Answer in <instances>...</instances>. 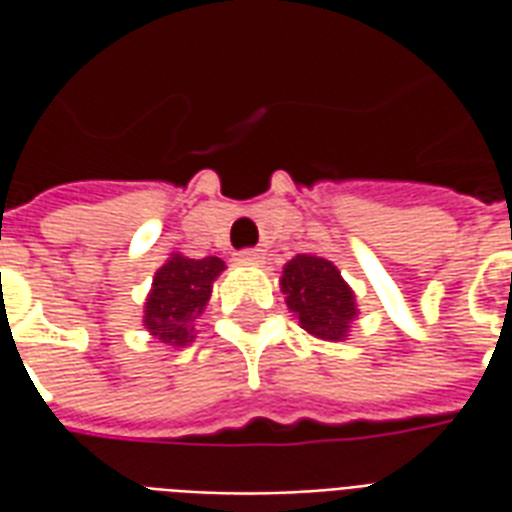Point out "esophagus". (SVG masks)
Segmentation results:
<instances>
[{
  "mask_svg": "<svg viewBox=\"0 0 512 512\" xmlns=\"http://www.w3.org/2000/svg\"><path fill=\"white\" fill-rule=\"evenodd\" d=\"M263 255H266V252H263L260 246H252V249H241V252H238V257H241L244 263H260Z\"/></svg>",
  "mask_w": 512,
  "mask_h": 512,
  "instance_id": "esophagus-1",
  "label": "esophagus"
}]
</instances>
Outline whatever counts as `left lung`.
I'll use <instances>...</instances> for the list:
<instances>
[{
	"label": "left lung",
	"instance_id": "8db88e82",
	"mask_svg": "<svg viewBox=\"0 0 512 512\" xmlns=\"http://www.w3.org/2000/svg\"><path fill=\"white\" fill-rule=\"evenodd\" d=\"M282 293L301 329L321 340H343L356 318L354 293L340 271L323 257H293L282 271Z\"/></svg>",
	"mask_w": 512,
	"mask_h": 512
}]
</instances>
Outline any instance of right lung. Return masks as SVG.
Listing matches in <instances>:
<instances>
[{
    "mask_svg": "<svg viewBox=\"0 0 512 512\" xmlns=\"http://www.w3.org/2000/svg\"><path fill=\"white\" fill-rule=\"evenodd\" d=\"M224 271L219 257H169L153 277V290L145 301V326L161 343H191L194 321L211 296L213 279Z\"/></svg>",
    "mask_w": 512,
    "mask_h": 512,
    "instance_id": "add662e5",
    "label": "right lung"
}]
</instances>
